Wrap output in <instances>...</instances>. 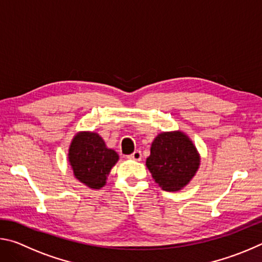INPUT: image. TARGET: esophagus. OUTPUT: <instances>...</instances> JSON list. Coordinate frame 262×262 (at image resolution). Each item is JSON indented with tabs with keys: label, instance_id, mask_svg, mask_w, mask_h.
<instances>
[{
	"label": "esophagus",
	"instance_id": "34e87169",
	"mask_svg": "<svg viewBox=\"0 0 262 262\" xmlns=\"http://www.w3.org/2000/svg\"><path fill=\"white\" fill-rule=\"evenodd\" d=\"M129 158H130V159H134V161H141L142 154H141L140 150H135V151L130 155Z\"/></svg>",
	"mask_w": 262,
	"mask_h": 262
}]
</instances>
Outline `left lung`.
<instances>
[{
	"label": "left lung",
	"mask_w": 262,
	"mask_h": 262,
	"mask_svg": "<svg viewBox=\"0 0 262 262\" xmlns=\"http://www.w3.org/2000/svg\"><path fill=\"white\" fill-rule=\"evenodd\" d=\"M145 165L166 192H178L192 180L200 166V155L183 132H164L151 143Z\"/></svg>",
	"instance_id": "8db88e82"
}]
</instances>
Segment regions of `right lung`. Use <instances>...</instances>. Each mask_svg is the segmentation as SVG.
Masks as SVG:
<instances>
[{
	"label": "right lung",
	"mask_w": 262,
	"mask_h": 262,
	"mask_svg": "<svg viewBox=\"0 0 262 262\" xmlns=\"http://www.w3.org/2000/svg\"><path fill=\"white\" fill-rule=\"evenodd\" d=\"M68 159L77 180L88 187L99 189L105 186L119 155L106 147L97 133L81 132L72 141Z\"/></svg>",
	"instance_id": "obj_1"
}]
</instances>
